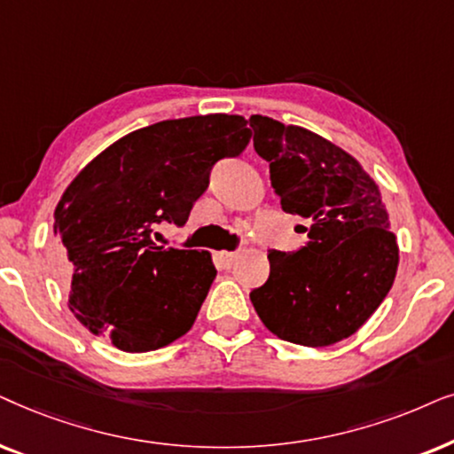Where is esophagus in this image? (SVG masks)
Returning <instances> with one entry per match:
<instances>
[{"mask_svg": "<svg viewBox=\"0 0 454 454\" xmlns=\"http://www.w3.org/2000/svg\"><path fill=\"white\" fill-rule=\"evenodd\" d=\"M217 257H220V262H222L223 265H226V268H231V265L234 263V259L239 257V251H237V249H234V251H226V249H223V251L217 253Z\"/></svg>", "mask_w": 454, "mask_h": 454, "instance_id": "esophagus-1", "label": "esophagus"}]
</instances>
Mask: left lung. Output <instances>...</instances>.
I'll list each match as a JSON object with an SVG mask.
<instances>
[{"label": "left lung", "mask_w": 454, "mask_h": 454, "mask_svg": "<svg viewBox=\"0 0 454 454\" xmlns=\"http://www.w3.org/2000/svg\"><path fill=\"white\" fill-rule=\"evenodd\" d=\"M249 122L282 209L309 220L303 249L268 253L270 278L251 303L282 340L330 347L353 336L395 282L388 209L376 180L328 138L259 114Z\"/></svg>", "instance_id": "obj_1"}]
</instances>
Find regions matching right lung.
<instances>
[{"label":"right lung","mask_w":454,"mask_h":454,"mask_svg":"<svg viewBox=\"0 0 454 454\" xmlns=\"http://www.w3.org/2000/svg\"><path fill=\"white\" fill-rule=\"evenodd\" d=\"M243 116L164 120L118 138L66 186L53 211L68 307L90 334L126 353L178 340L215 280L209 251L153 243L160 223L189 220L222 157L247 147Z\"/></svg>","instance_id":"right-lung-1"}]
</instances>
